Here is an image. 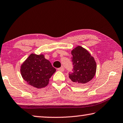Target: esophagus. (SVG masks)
I'll use <instances>...</instances> for the list:
<instances>
[{
	"mask_svg": "<svg viewBox=\"0 0 123 123\" xmlns=\"http://www.w3.org/2000/svg\"><path fill=\"white\" fill-rule=\"evenodd\" d=\"M64 70H65V68H64L63 67H60V68H58V70L60 71H61V72H63Z\"/></svg>",
	"mask_w": 123,
	"mask_h": 123,
	"instance_id": "esophagus-1",
	"label": "esophagus"
}]
</instances>
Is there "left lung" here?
Segmentation results:
<instances>
[{"label": "left lung", "instance_id": "obj_1", "mask_svg": "<svg viewBox=\"0 0 123 123\" xmlns=\"http://www.w3.org/2000/svg\"><path fill=\"white\" fill-rule=\"evenodd\" d=\"M73 70L69 73V78L74 84L82 85L95 76L96 63L90 53L81 46H77L71 51Z\"/></svg>", "mask_w": 123, "mask_h": 123}]
</instances>
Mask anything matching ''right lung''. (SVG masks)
<instances>
[{
	"label": "right lung",
	"mask_w": 123,
	"mask_h": 123,
	"mask_svg": "<svg viewBox=\"0 0 123 123\" xmlns=\"http://www.w3.org/2000/svg\"><path fill=\"white\" fill-rule=\"evenodd\" d=\"M56 68L43 55L32 53L20 67V73L27 84L40 89L46 86Z\"/></svg>",
	"instance_id": "add662e5"
}]
</instances>
